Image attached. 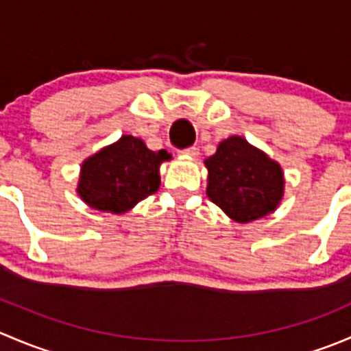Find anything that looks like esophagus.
I'll return each mask as SVG.
<instances>
[{
	"label": "esophagus",
	"mask_w": 351,
	"mask_h": 351,
	"mask_svg": "<svg viewBox=\"0 0 351 351\" xmlns=\"http://www.w3.org/2000/svg\"><path fill=\"white\" fill-rule=\"evenodd\" d=\"M180 154L183 156H190V158H195V156H198V147L192 146V147H185V149L180 151Z\"/></svg>",
	"instance_id": "esophagus-1"
}]
</instances>
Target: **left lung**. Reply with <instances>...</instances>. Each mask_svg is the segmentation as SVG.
<instances>
[{
  "mask_svg": "<svg viewBox=\"0 0 351 351\" xmlns=\"http://www.w3.org/2000/svg\"><path fill=\"white\" fill-rule=\"evenodd\" d=\"M205 166L208 198L236 222H251L277 208L284 193L280 166L243 137L222 141Z\"/></svg>",
  "mask_w": 351,
  "mask_h": 351,
  "instance_id": "8db88e82",
  "label": "left lung"
}]
</instances>
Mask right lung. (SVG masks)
<instances>
[{"mask_svg": "<svg viewBox=\"0 0 351 351\" xmlns=\"http://www.w3.org/2000/svg\"><path fill=\"white\" fill-rule=\"evenodd\" d=\"M171 156L147 149L134 136H122L81 166L77 192L97 210L123 214L159 189V165Z\"/></svg>", "mask_w": 351, "mask_h": 351, "instance_id": "add662e5", "label": "right lung"}]
</instances>
